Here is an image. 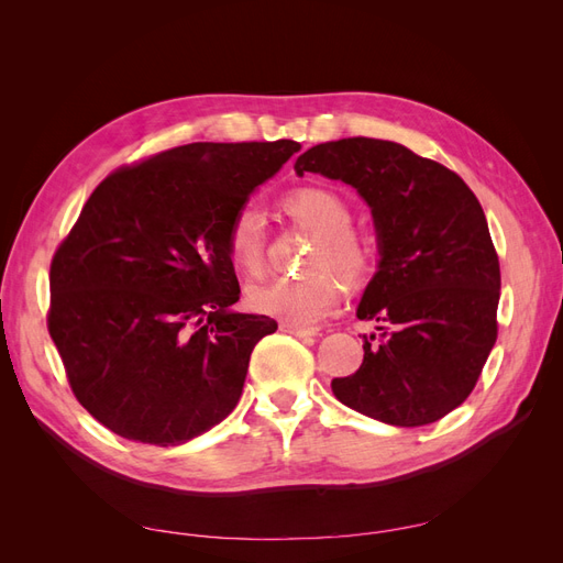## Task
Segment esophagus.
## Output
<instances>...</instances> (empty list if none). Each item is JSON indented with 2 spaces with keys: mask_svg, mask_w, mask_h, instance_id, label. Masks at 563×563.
<instances>
[{
  "mask_svg": "<svg viewBox=\"0 0 563 563\" xmlns=\"http://www.w3.org/2000/svg\"><path fill=\"white\" fill-rule=\"evenodd\" d=\"M282 331H284V333H291V335H296V338H312V335H314L312 329L291 327V323H282Z\"/></svg>",
  "mask_w": 563,
  "mask_h": 563,
  "instance_id": "esophagus-1",
  "label": "esophagus"
}]
</instances>
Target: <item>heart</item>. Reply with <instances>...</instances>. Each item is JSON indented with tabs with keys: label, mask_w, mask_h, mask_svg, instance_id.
<instances>
[{
	"label": "heart",
	"mask_w": 563,
	"mask_h": 563,
	"mask_svg": "<svg viewBox=\"0 0 563 563\" xmlns=\"http://www.w3.org/2000/svg\"><path fill=\"white\" fill-rule=\"evenodd\" d=\"M282 209L298 225L317 234L305 267L310 275L296 279H275L249 291V305L261 314L275 317L291 327L312 329L329 319L343 302V282L364 279L373 267V246L352 225L350 201L331 187L302 185L286 192ZM225 246L236 269L249 277H258L265 267L267 228L255 207L236 209L228 223Z\"/></svg>",
	"instance_id": "heart-1"
}]
</instances>
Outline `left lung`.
Here are the masks:
<instances>
[{
	"instance_id": "8db88e82",
	"label": "left lung",
	"mask_w": 563,
	"mask_h": 563,
	"mask_svg": "<svg viewBox=\"0 0 563 563\" xmlns=\"http://www.w3.org/2000/svg\"><path fill=\"white\" fill-rule=\"evenodd\" d=\"M356 187L373 213L380 265L356 317L364 362L333 395L373 420L420 428L463 404L498 338L500 263L479 199L451 168L376 139L310 147L296 174Z\"/></svg>"
}]
</instances>
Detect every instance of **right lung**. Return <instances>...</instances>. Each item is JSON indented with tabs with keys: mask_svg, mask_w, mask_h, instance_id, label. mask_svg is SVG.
Returning <instances> with one entry per match:
<instances>
[{
	"mask_svg": "<svg viewBox=\"0 0 563 563\" xmlns=\"http://www.w3.org/2000/svg\"><path fill=\"white\" fill-rule=\"evenodd\" d=\"M298 150L172 147L117 168L84 203L51 261L46 327L77 401L114 434L178 446L232 413L277 321L230 310L228 223Z\"/></svg>",
	"mask_w": 563,
	"mask_h": 563,
	"instance_id": "add662e5",
	"label": "right lung"
}]
</instances>
